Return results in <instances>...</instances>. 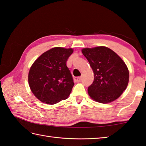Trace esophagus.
<instances>
[{
    "instance_id": "esophagus-1",
    "label": "esophagus",
    "mask_w": 146,
    "mask_h": 146,
    "mask_svg": "<svg viewBox=\"0 0 146 146\" xmlns=\"http://www.w3.org/2000/svg\"><path fill=\"white\" fill-rule=\"evenodd\" d=\"M82 80V77H75V81L76 82H80Z\"/></svg>"
}]
</instances>
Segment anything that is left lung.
Listing matches in <instances>:
<instances>
[{"mask_svg": "<svg viewBox=\"0 0 146 146\" xmlns=\"http://www.w3.org/2000/svg\"><path fill=\"white\" fill-rule=\"evenodd\" d=\"M82 52L94 71V82L88 87L90 98L103 104L118 99L129 80V72L123 61L106 47L85 48Z\"/></svg>", "mask_w": 146, "mask_h": 146, "instance_id": "8db88e82", "label": "left lung"}]
</instances>
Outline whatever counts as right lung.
Listing matches in <instances>:
<instances>
[{
	"label": "right lung",
	"instance_id": "right-lung-1",
	"mask_svg": "<svg viewBox=\"0 0 146 146\" xmlns=\"http://www.w3.org/2000/svg\"><path fill=\"white\" fill-rule=\"evenodd\" d=\"M72 48L54 47L34 62L28 74L31 92L42 102L54 104L66 99L74 86L66 61Z\"/></svg>",
	"mask_w": 146,
	"mask_h": 146
}]
</instances>
